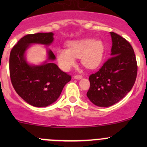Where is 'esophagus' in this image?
<instances>
[{
	"label": "esophagus",
	"mask_w": 147,
	"mask_h": 147,
	"mask_svg": "<svg viewBox=\"0 0 147 147\" xmlns=\"http://www.w3.org/2000/svg\"><path fill=\"white\" fill-rule=\"evenodd\" d=\"M74 78H75V79L79 80V79H81V78H82V75H75V76H74Z\"/></svg>",
	"instance_id": "esophagus-1"
}]
</instances>
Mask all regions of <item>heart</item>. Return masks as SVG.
Returning a JSON list of instances; mask_svg holds the SVG:
<instances>
[{
  "label": "heart",
  "instance_id": "1",
  "mask_svg": "<svg viewBox=\"0 0 147 147\" xmlns=\"http://www.w3.org/2000/svg\"><path fill=\"white\" fill-rule=\"evenodd\" d=\"M68 48H59L57 59L63 70L67 71L80 58L82 64L89 69H94L101 64L105 54V45L100 40L91 38L69 41Z\"/></svg>",
  "mask_w": 147,
  "mask_h": 147
}]
</instances>
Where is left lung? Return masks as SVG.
<instances>
[{
  "label": "left lung",
  "instance_id": "obj_1",
  "mask_svg": "<svg viewBox=\"0 0 147 147\" xmlns=\"http://www.w3.org/2000/svg\"><path fill=\"white\" fill-rule=\"evenodd\" d=\"M112 46L111 57L102 67L89 77V100L98 107H110L122 100L131 90L137 75L136 56L131 44L110 32Z\"/></svg>",
  "mask_w": 147,
  "mask_h": 147
}]
</instances>
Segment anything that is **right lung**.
Masks as SVG:
<instances>
[{
    "label": "right lung",
    "mask_w": 147,
    "mask_h": 147,
    "mask_svg": "<svg viewBox=\"0 0 147 147\" xmlns=\"http://www.w3.org/2000/svg\"><path fill=\"white\" fill-rule=\"evenodd\" d=\"M53 39V32L28 34L23 37L10 51L9 70L13 88L23 100L37 107H47L55 102L64 86L72 78L51 62L34 66L28 64L25 59L26 50L30 44L49 45ZM55 59L54 53L48 50V61Z\"/></svg>",
    "instance_id": "right-lung-1"
}]
</instances>
